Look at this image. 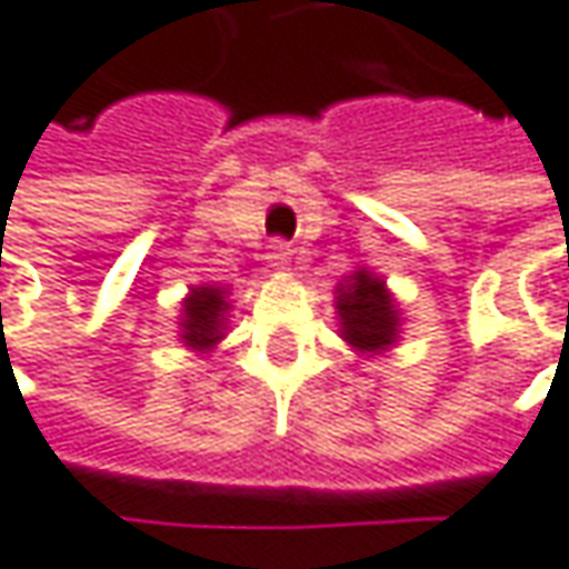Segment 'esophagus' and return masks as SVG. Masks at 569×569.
<instances>
[{
  "label": "esophagus",
  "mask_w": 569,
  "mask_h": 569,
  "mask_svg": "<svg viewBox=\"0 0 569 569\" xmlns=\"http://www.w3.org/2000/svg\"><path fill=\"white\" fill-rule=\"evenodd\" d=\"M289 257H292V247H289L286 240H270V247H267V260H270V267H286V263H289Z\"/></svg>",
  "instance_id": "34e87169"
}]
</instances>
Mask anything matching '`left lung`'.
<instances>
[{
    "mask_svg": "<svg viewBox=\"0 0 569 569\" xmlns=\"http://www.w3.org/2000/svg\"><path fill=\"white\" fill-rule=\"evenodd\" d=\"M341 336L358 351H381L397 338V309L388 289L371 273H355L351 283L338 286Z\"/></svg>",
    "mask_w": 569,
    "mask_h": 569,
    "instance_id": "8db88e82",
    "label": "left lung"
}]
</instances>
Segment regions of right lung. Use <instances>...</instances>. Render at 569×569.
<instances>
[{"instance_id":"right-lung-1","label":"right lung","mask_w":569,"mask_h":569,"mask_svg":"<svg viewBox=\"0 0 569 569\" xmlns=\"http://www.w3.org/2000/svg\"><path fill=\"white\" fill-rule=\"evenodd\" d=\"M224 312H228V302H224V289L218 286H198L191 289V296L184 299V319H181V338L184 345L204 351L211 348L214 341H221V329H224Z\"/></svg>"}]
</instances>
